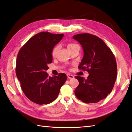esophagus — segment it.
I'll return each mask as SVG.
<instances>
[{
  "mask_svg": "<svg viewBox=\"0 0 132 132\" xmlns=\"http://www.w3.org/2000/svg\"><path fill=\"white\" fill-rule=\"evenodd\" d=\"M67 76L68 78H69V79H73V78H74V77L72 75H71L70 74V73H68L67 75Z\"/></svg>",
  "mask_w": 132,
  "mask_h": 132,
  "instance_id": "1",
  "label": "esophagus"
}]
</instances>
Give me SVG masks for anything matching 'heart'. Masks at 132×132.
Wrapping results in <instances>:
<instances>
[{
	"instance_id": "1",
	"label": "heart",
	"mask_w": 132,
	"mask_h": 132,
	"mask_svg": "<svg viewBox=\"0 0 132 132\" xmlns=\"http://www.w3.org/2000/svg\"><path fill=\"white\" fill-rule=\"evenodd\" d=\"M76 45H76V44H74V43H69V44H68V45H67V47L68 48V50H70L71 48H72V47H74V46H75ZM59 45H57V46H54V48H53L52 52V55H53V57L55 56V55L57 54V53L58 52V50H59Z\"/></svg>"
}]
</instances>
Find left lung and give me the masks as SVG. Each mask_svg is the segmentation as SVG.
Returning a JSON list of instances; mask_svg holds the SVG:
<instances>
[{"instance_id":"1","label":"left lung","mask_w":132,"mask_h":132,"mask_svg":"<svg viewBox=\"0 0 132 132\" xmlns=\"http://www.w3.org/2000/svg\"><path fill=\"white\" fill-rule=\"evenodd\" d=\"M73 38L79 42L84 52L78 68L86 70V79L79 76L75 78L79 85L75 94L86 103H96L105 98L114 87L117 75L115 57L102 39L90 34L75 35Z\"/></svg>"}]
</instances>
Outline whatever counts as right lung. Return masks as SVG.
Listing matches in <instances>:
<instances>
[{"label":"right lung","instance_id":"right-lung-1","mask_svg":"<svg viewBox=\"0 0 132 132\" xmlns=\"http://www.w3.org/2000/svg\"><path fill=\"white\" fill-rule=\"evenodd\" d=\"M64 34L42 32L30 38L18 53L16 75L27 97L38 104H47L57 98L67 75L48 77L46 72L52 63V52Z\"/></svg>","mask_w":132,"mask_h":132}]
</instances>
